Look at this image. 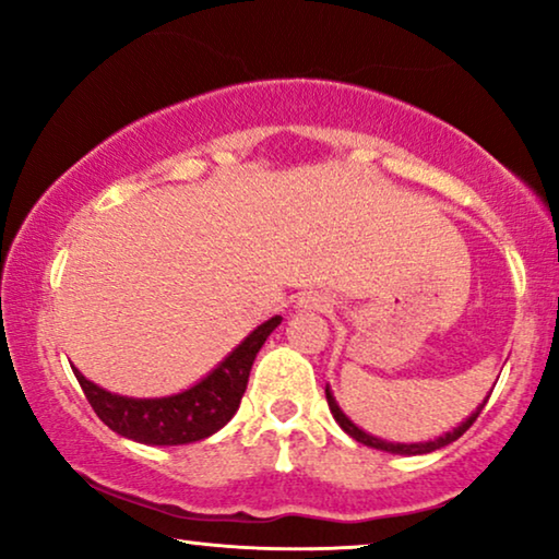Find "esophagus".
Segmentation results:
<instances>
[{"mask_svg": "<svg viewBox=\"0 0 559 559\" xmlns=\"http://www.w3.org/2000/svg\"><path fill=\"white\" fill-rule=\"evenodd\" d=\"M297 308H300V310H328V308H331V302H328L325 297H320V295H305V297H300V300H297Z\"/></svg>", "mask_w": 559, "mask_h": 559, "instance_id": "obj_1", "label": "esophagus"}]
</instances>
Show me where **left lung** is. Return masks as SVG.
Masks as SVG:
<instances>
[{"mask_svg":"<svg viewBox=\"0 0 559 559\" xmlns=\"http://www.w3.org/2000/svg\"><path fill=\"white\" fill-rule=\"evenodd\" d=\"M325 400H328V407H331V412H333L335 423H338L343 430H346L356 442H361V445H369V448H377V450H386V453H396V455H425V453H432V450H440V448L450 445V442H455L465 430H468L473 423H476V417L480 415V409H484L486 402H488V400H484V404H480V407H476V412H473V415L465 419V423L457 425L453 432L440 435L438 440L409 442V445H407V442H386V440H381V438H373V435L364 432L361 427H356L346 415H343V409L338 407V402H335V396H333V392L328 386H325Z\"/></svg>","mask_w":559,"mask_h":559,"instance_id":"1","label":"left lung"}]
</instances>
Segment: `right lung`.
<instances>
[{"label": "right lung", "instance_id": "add662e5", "mask_svg": "<svg viewBox=\"0 0 559 559\" xmlns=\"http://www.w3.org/2000/svg\"><path fill=\"white\" fill-rule=\"evenodd\" d=\"M280 323L282 318L274 316L254 328L209 377L173 396L132 400V396L111 394L88 381L75 366L71 369L98 419L121 438L144 445H188L211 438L236 415L247 392L251 364Z\"/></svg>", "mask_w": 559, "mask_h": 559}]
</instances>
